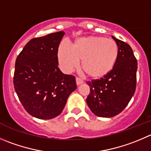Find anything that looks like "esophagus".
Listing matches in <instances>:
<instances>
[{"label":"esophagus","mask_w":151,"mask_h":151,"mask_svg":"<svg viewBox=\"0 0 151 151\" xmlns=\"http://www.w3.org/2000/svg\"><path fill=\"white\" fill-rule=\"evenodd\" d=\"M76 83H77V86H80V85L83 84V80H81L80 78H78V77H77V78H76Z\"/></svg>","instance_id":"34e87169"}]
</instances>
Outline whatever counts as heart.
<instances>
[{
	"instance_id": "1",
	"label": "heart",
	"mask_w": 151,
	"mask_h": 151,
	"mask_svg": "<svg viewBox=\"0 0 151 151\" xmlns=\"http://www.w3.org/2000/svg\"><path fill=\"white\" fill-rule=\"evenodd\" d=\"M118 52L114 40L102 37H85L76 40L73 46L63 42L58 49V60L61 68L69 73L83 60L82 66L86 74L92 78H100L113 69Z\"/></svg>"
}]
</instances>
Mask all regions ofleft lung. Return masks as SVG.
Returning <instances> with one entry per match:
<instances>
[{
	"instance_id": "8db88e82",
	"label": "left lung",
	"mask_w": 151,
	"mask_h": 151,
	"mask_svg": "<svg viewBox=\"0 0 151 151\" xmlns=\"http://www.w3.org/2000/svg\"><path fill=\"white\" fill-rule=\"evenodd\" d=\"M118 46L116 64L99 80L87 82L90 93L86 102L93 114L110 118L122 112L134 96L137 86V60L128 43L112 36Z\"/></svg>"
}]
</instances>
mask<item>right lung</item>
<instances>
[{
  "label": "right lung",
  "instance_id": "1",
  "mask_svg": "<svg viewBox=\"0 0 151 151\" xmlns=\"http://www.w3.org/2000/svg\"><path fill=\"white\" fill-rule=\"evenodd\" d=\"M64 35L62 31L32 39L16 59L14 90L34 117L50 119L59 116L77 88L75 77L58 68V47Z\"/></svg>",
  "mask_w": 151,
  "mask_h": 151
}]
</instances>
